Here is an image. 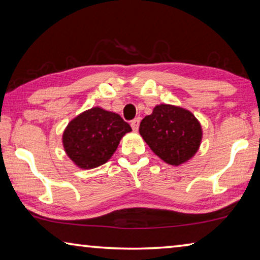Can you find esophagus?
<instances>
[{
    "instance_id": "1",
    "label": "esophagus",
    "mask_w": 260,
    "mask_h": 260,
    "mask_svg": "<svg viewBox=\"0 0 260 260\" xmlns=\"http://www.w3.org/2000/svg\"><path fill=\"white\" fill-rule=\"evenodd\" d=\"M131 126H132V128H133L134 132H138L139 126H140V118H135L134 120H132Z\"/></svg>"
}]
</instances>
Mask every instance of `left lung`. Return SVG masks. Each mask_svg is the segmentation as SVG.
I'll return each instance as SVG.
<instances>
[{"label": "left lung", "instance_id": "8db88e82", "mask_svg": "<svg viewBox=\"0 0 260 260\" xmlns=\"http://www.w3.org/2000/svg\"><path fill=\"white\" fill-rule=\"evenodd\" d=\"M140 135L161 160L179 166L199 151L203 129L189 110L172 104H158L140 124Z\"/></svg>", "mask_w": 260, "mask_h": 260}]
</instances>
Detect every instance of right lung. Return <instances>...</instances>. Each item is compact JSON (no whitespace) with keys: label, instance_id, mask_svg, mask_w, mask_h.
I'll list each match as a JSON object with an SVG mask.
<instances>
[{"label":"right lung","instance_id":"1","mask_svg":"<svg viewBox=\"0 0 260 260\" xmlns=\"http://www.w3.org/2000/svg\"><path fill=\"white\" fill-rule=\"evenodd\" d=\"M131 126L116 112L100 107L78 114L61 135L64 150L74 165L91 170L107 162Z\"/></svg>","mask_w":260,"mask_h":260}]
</instances>
